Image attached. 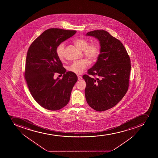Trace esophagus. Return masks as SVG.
<instances>
[{"mask_svg":"<svg viewBox=\"0 0 158 158\" xmlns=\"http://www.w3.org/2000/svg\"><path fill=\"white\" fill-rule=\"evenodd\" d=\"M82 79V77L81 76H78V80H81Z\"/></svg>","mask_w":158,"mask_h":158,"instance_id":"1","label":"esophagus"}]
</instances>
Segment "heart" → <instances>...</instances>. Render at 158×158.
I'll return each instance as SVG.
<instances>
[{
  "label": "heart",
  "instance_id": "b5f03b06",
  "mask_svg": "<svg viewBox=\"0 0 158 158\" xmlns=\"http://www.w3.org/2000/svg\"><path fill=\"white\" fill-rule=\"evenodd\" d=\"M75 43L80 49L83 50L85 56L91 61L97 59L100 52V47L98 44L95 43L89 44L87 40L79 38L76 40ZM56 55L60 60H63L65 58V44L62 43L58 46L56 50ZM89 64L88 60L84 59L79 61H74L67 67L69 72L80 75L83 73Z\"/></svg>",
  "mask_w": 158,
  "mask_h": 158
}]
</instances>
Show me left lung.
<instances>
[{
	"label": "left lung",
	"mask_w": 158,
	"mask_h": 158,
	"mask_svg": "<svg viewBox=\"0 0 158 158\" xmlns=\"http://www.w3.org/2000/svg\"><path fill=\"white\" fill-rule=\"evenodd\" d=\"M98 40L100 54L97 62L82 78L86 82L85 96L88 105L97 111L115 106L126 94L131 70L130 59L119 40L105 30L86 33Z\"/></svg>",
	"instance_id": "obj_1"
}]
</instances>
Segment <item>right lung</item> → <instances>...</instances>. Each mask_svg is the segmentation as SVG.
<instances>
[{
    "label": "right lung",
    "mask_w": 158,
    "mask_h": 158,
    "mask_svg": "<svg viewBox=\"0 0 158 158\" xmlns=\"http://www.w3.org/2000/svg\"><path fill=\"white\" fill-rule=\"evenodd\" d=\"M76 33L75 30L49 29L29 48L25 79L33 98L46 109L56 111L65 106L78 80L75 73L66 72L56 52L58 46ZM55 73L63 74V79L55 80Z\"/></svg>",
    "instance_id": "obj_1"
}]
</instances>
